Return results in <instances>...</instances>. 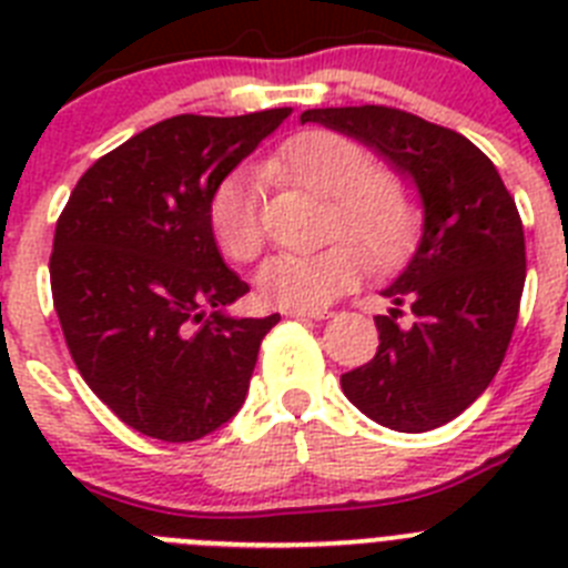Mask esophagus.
Listing matches in <instances>:
<instances>
[{
  "mask_svg": "<svg viewBox=\"0 0 568 568\" xmlns=\"http://www.w3.org/2000/svg\"><path fill=\"white\" fill-rule=\"evenodd\" d=\"M284 315H290V318H313V321H324L329 318V310H307V307H287L284 310Z\"/></svg>",
  "mask_w": 568,
  "mask_h": 568,
  "instance_id": "esophagus-1",
  "label": "esophagus"
}]
</instances>
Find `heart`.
I'll use <instances>...</instances> for the list:
<instances>
[{
	"instance_id": "b5f03b06",
	"label": "heart",
	"mask_w": 568,
	"mask_h": 568,
	"mask_svg": "<svg viewBox=\"0 0 568 568\" xmlns=\"http://www.w3.org/2000/svg\"><path fill=\"white\" fill-rule=\"evenodd\" d=\"M270 170L333 199L329 233L361 240L378 264L400 258L413 244L418 230L413 190L393 170L369 168V153L349 135L304 130L278 150ZM207 224L227 258L253 261L264 247L258 184L244 173L224 175L210 193ZM359 248L338 239L315 253H278L261 264L255 287L275 307L318 310L361 278L366 256Z\"/></svg>"
}]
</instances>
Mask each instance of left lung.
I'll return each instance as SVG.
<instances>
[{
	"mask_svg": "<svg viewBox=\"0 0 568 568\" xmlns=\"http://www.w3.org/2000/svg\"><path fill=\"white\" fill-rule=\"evenodd\" d=\"M301 122L373 148L424 207L418 250L384 290L393 307L375 315L378 353L341 375V389L398 433L449 424L491 384L515 333L526 281L515 199L466 135L420 115L364 104L304 110Z\"/></svg>",
	"mask_w": 568,
	"mask_h": 568,
	"instance_id": "obj_1",
	"label": "left lung"
}]
</instances>
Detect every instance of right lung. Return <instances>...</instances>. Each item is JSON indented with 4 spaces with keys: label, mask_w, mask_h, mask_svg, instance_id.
<instances>
[{
    "label": "right lung",
    "mask_w": 568,
    "mask_h": 568,
    "mask_svg": "<svg viewBox=\"0 0 568 568\" xmlns=\"http://www.w3.org/2000/svg\"><path fill=\"white\" fill-rule=\"evenodd\" d=\"M287 115L164 119L102 155L59 215L50 290L64 341L84 384L135 433L199 440L247 398L281 315L227 313L250 287L215 247L207 202Z\"/></svg>",
    "instance_id": "right-lung-1"
}]
</instances>
